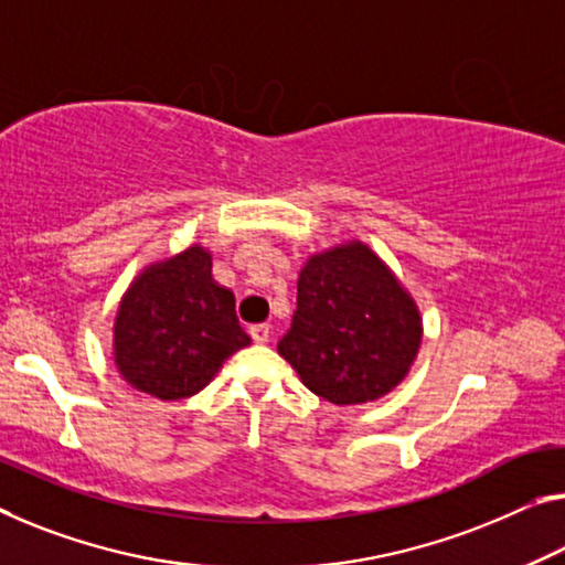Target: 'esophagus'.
Here are the masks:
<instances>
[{
    "mask_svg": "<svg viewBox=\"0 0 565 565\" xmlns=\"http://www.w3.org/2000/svg\"><path fill=\"white\" fill-rule=\"evenodd\" d=\"M249 335H253L255 343H267V341H270V326H267V323L249 326Z\"/></svg>",
    "mask_w": 565,
    "mask_h": 565,
    "instance_id": "34e87169",
    "label": "esophagus"
}]
</instances>
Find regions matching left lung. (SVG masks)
I'll list each match as a JSON object with an SVG mask.
<instances>
[{"mask_svg":"<svg viewBox=\"0 0 565 565\" xmlns=\"http://www.w3.org/2000/svg\"><path fill=\"white\" fill-rule=\"evenodd\" d=\"M422 343L414 300L361 242L312 255L298 277V308L277 351L312 394L366 404L406 376Z\"/></svg>","mask_w":565,"mask_h":565,"instance_id":"left-lung-1","label":"left lung"}]
</instances>
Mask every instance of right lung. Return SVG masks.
Wrapping results in <instances>:
<instances>
[{"label": "right lung", "instance_id": "add662e5", "mask_svg": "<svg viewBox=\"0 0 565 565\" xmlns=\"http://www.w3.org/2000/svg\"><path fill=\"white\" fill-rule=\"evenodd\" d=\"M113 331L124 379L163 402L202 392L234 351L249 345L234 295L212 280V257L202 247L138 277Z\"/></svg>", "mask_w": 565, "mask_h": 565}]
</instances>
